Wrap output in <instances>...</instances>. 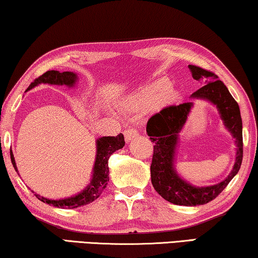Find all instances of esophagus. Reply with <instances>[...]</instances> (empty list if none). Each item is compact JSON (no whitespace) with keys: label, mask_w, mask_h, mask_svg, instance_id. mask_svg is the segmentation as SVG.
Wrapping results in <instances>:
<instances>
[{"label":"esophagus","mask_w":258,"mask_h":258,"mask_svg":"<svg viewBox=\"0 0 258 258\" xmlns=\"http://www.w3.org/2000/svg\"><path fill=\"white\" fill-rule=\"evenodd\" d=\"M138 131L136 130V128H128V130H126L125 132H124V136H125V140L127 141V142H130L131 140L132 139H134V138H136L137 136H138Z\"/></svg>","instance_id":"esophagus-1"}]
</instances>
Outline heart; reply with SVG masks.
Returning a JSON list of instances; mask_svg holds the SVG:
<instances>
[{
    "label": "heart",
    "instance_id": "b5f03b06",
    "mask_svg": "<svg viewBox=\"0 0 258 258\" xmlns=\"http://www.w3.org/2000/svg\"><path fill=\"white\" fill-rule=\"evenodd\" d=\"M176 99V92L171 89V83L168 80H159L137 92L130 99L133 107H146L156 103L157 105L170 104Z\"/></svg>",
    "mask_w": 258,
    "mask_h": 258
}]
</instances>
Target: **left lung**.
<instances>
[{"instance_id": "left-lung-1", "label": "left lung", "mask_w": 258, "mask_h": 258, "mask_svg": "<svg viewBox=\"0 0 258 258\" xmlns=\"http://www.w3.org/2000/svg\"><path fill=\"white\" fill-rule=\"evenodd\" d=\"M192 78L204 81V86L195 91L190 97L205 99L217 106L219 114L236 144V159L230 174L222 182L211 186H194L182 179L175 169V153L178 144V134L185 125L192 102L179 105L168 106L159 113L154 114L147 122L148 137L154 145V154L151 164V177L154 189L161 197L175 205L196 206L204 205L221 194L240 170L243 157L242 141V119L240 107L227 87L214 73L198 66L189 64Z\"/></svg>"}]
</instances>
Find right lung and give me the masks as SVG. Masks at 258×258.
Returning a JSON list of instances; mask_svg holds the SVG:
<instances>
[{"label": "right lung", "mask_w": 258, "mask_h": 258, "mask_svg": "<svg viewBox=\"0 0 258 258\" xmlns=\"http://www.w3.org/2000/svg\"><path fill=\"white\" fill-rule=\"evenodd\" d=\"M76 81H78V75L73 72H57V71H48L44 73L43 75L36 79L32 83L30 84L28 90L32 89L38 84L41 83H48V84H56V86H67V87H74ZM26 90V91H28ZM125 146V140L122 134H118L117 137H102L96 140V160L94 164V170H92V178L88 186L80 194L73 196V197L64 198V199H47L34 194V196L41 201L43 203L48 204L54 207H59V209H76V207L87 205L94 201H96L102 192L107 185L109 182V166H107V161L111 154L114 153L118 149H121ZM10 157L11 162L15 170H17L16 162H15V157L13 152L10 151Z\"/></svg>", "instance_id": "right-lung-1"}]
</instances>
